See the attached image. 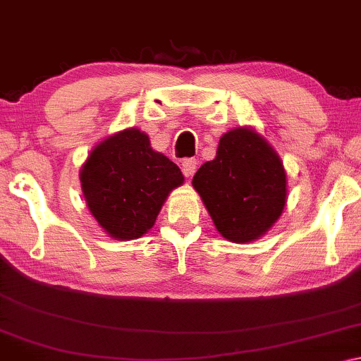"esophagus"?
<instances>
[{
  "label": "esophagus",
  "instance_id": "1",
  "mask_svg": "<svg viewBox=\"0 0 361 361\" xmlns=\"http://www.w3.org/2000/svg\"><path fill=\"white\" fill-rule=\"evenodd\" d=\"M197 164H198L197 159H193V158L184 159V161H182V173H184L185 177L193 176L197 171Z\"/></svg>",
  "mask_w": 361,
  "mask_h": 361
}]
</instances>
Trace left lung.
<instances>
[{
    "label": "left lung",
    "mask_w": 361,
    "mask_h": 361,
    "mask_svg": "<svg viewBox=\"0 0 361 361\" xmlns=\"http://www.w3.org/2000/svg\"><path fill=\"white\" fill-rule=\"evenodd\" d=\"M192 185L219 234L237 243L264 235L287 202L279 154L250 127H237L221 137L216 158L202 164Z\"/></svg>",
    "instance_id": "8db88e82"
}]
</instances>
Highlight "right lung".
<instances>
[{"mask_svg": "<svg viewBox=\"0 0 361 361\" xmlns=\"http://www.w3.org/2000/svg\"><path fill=\"white\" fill-rule=\"evenodd\" d=\"M182 184L177 164L154 152L148 135L135 127L99 142L80 169L87 207L116 240L147 234L171 190Z\"/></svg>", "mask_w": 361, "mask_h": 361, "instance_id": "add662e5", "label": "right lung"}]
</instances>
